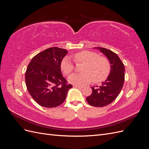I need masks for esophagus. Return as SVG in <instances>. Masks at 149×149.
Segmentation results:
<instances>
[{
  "instance_id": "obj_1",
  "label": "esophagus",
  "mask_w": 149,
  "mask_h": 149,
  "mask_svg": "<svg viewBox=\"0 0 149 149\" xmlns=\"http://www.w3.org/2000/svg\"><path fill=\"white\" fill-rule=\"evenodd\" d=\"M74 88H83L82 86H77V85H74Z\"/></svg>"
}]
</instances>
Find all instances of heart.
<instances>
[{"instance_id": "heart-1", "label": "heart", "mask_w": 149, "mask_h": 149, "mask_svg": "<svg viewBox=\"0 0 149 149\" xmlns=\"http://www.w3.org/2000/svg\"><path fill=\"white\" fill-rule=\"evenodd\" d=\"M76 64L82 63L81 71L82 73L73 74L69 76V82L76 85H83L93 81L94 83H101L109 76L111 71V64L105 56H99L96 52L84 50L76 53L73 56ZM60 68L65 76L69 75L73 71L74 66L70 58L68 56L62 60Z\"/></svg>"}]
</instances>
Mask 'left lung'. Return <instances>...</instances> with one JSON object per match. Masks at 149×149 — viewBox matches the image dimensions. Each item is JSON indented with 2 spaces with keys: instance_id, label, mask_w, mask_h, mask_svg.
Returning a JSON list of instances; mask_svg holds the SVG:
<instances>
[{
  "instance_id": "obj_1",
  "label": "left lung",
  "mask_w": 149,
  "mask_h": 149,
  "mask_svg": "<svg viewBox=\"0 0 149 149\" xmlns=\"http://www.w3.org/2000/svg\"><path fill=\"white\" fill-rule=\"evenodd\" d=\"M98 49L109 59L111 70L101 86L91 87L92 94L86 97V100L92 106L104 107L113 102L120 93L124 82L125 68L116 53L104 48Z\"/></svg>"
}]
</instances>
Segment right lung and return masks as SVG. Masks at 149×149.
Returning a JSON list of instances; mask_svg holds the SVG:
<instances>
[{"label":"right lung","mask_w":149,"mask_h":149,"mask_svg":"<svg viewBox=\"0 0 149 149\" xmlns=\"http://www.w3.org/2000/svg\"><path fill=\"white\" fill-rule=\"evenodd\" d=\"M67 53L65 49L49 48L36 55L28 65L25 72L26 88L41 106L50 108L61 105L73 87L63 76L60 68Z\"/></svg>","instance_id":"1"}]
</instances>
